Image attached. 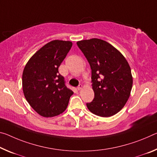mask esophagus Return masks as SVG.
<instances>
[{
	"instance_id": "34e87169",
	"label": "esophagus",
	"mask_w": 157,
	"mask_h": 157,
	"mask_svg": "<svg viewBox=\"0 0 157 157\" xmlns=\"http://www.w3.org/2000/svg\"><path fill=\"white\" fill-rule=\"evenodd\" d=\"M82 88V84H79V85L78 86V87H77V89H78V90H80Z\"/></svg>"
}]
</instances>
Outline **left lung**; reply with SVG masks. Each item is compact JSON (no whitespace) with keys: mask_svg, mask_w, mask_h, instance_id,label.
<instances>
[{"mask_svg":"<svg viewBox=\"0 0 157 157\" xmlns=\"http://www.w3.org/2000/svg\"><path fill=\"white\" fill-rule=\"evenodd\" d=\"M77 44L91 69L94 98L86 103V107L98 116L114 115L125 105L132 89L133 78L127 61L117 49L103 40H84Z\"/></svg>","mask_w":157,"mask_h":157,"instance_id":"1","label":"left lung"}]
</instances>
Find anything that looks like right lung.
<instances>
[{
    "mask_svg": "<svg viewBox=\"0 0 157 157\" xmlns=\"http://www.w3.org/2000/svg\"><path fill=\"white\" fill-rule=\"evenodd\" d=\"M70 41L53 40L29 59L22 75V86L29 105L41 116L52 117L65 111L73 92L67 87L59 67L71 49Z\"/></svg>",
    "mask_w": 157,
    "mask_h": 157,
    "instance_id": "obj_1",
    "label": "right lung"
}]
</instances>
